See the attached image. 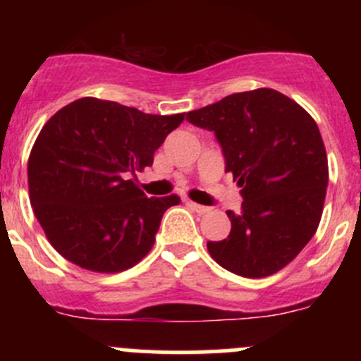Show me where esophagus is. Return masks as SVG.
<instances>
[{
	"label": "esophagus",
	"instance_id": "obj_1",
	"mask_svg": "<svg viewBox=\"0 0 361 361\" xmlns=\"http://www.w3.org/2000/svg\"><path fill=\"white\" fill-rule=\"evenodd\" d=\"M187 204L192 207V209L197 211L199 214H204V213H207V211H209V206H202V204H195L192 201H187Z\"/></svg>",
	"mask_w": 361,
	"mask_h": 361
}]
</instances>
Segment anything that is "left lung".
<instances>
[{
	"instance_id": "obj_1",
	"label": "left lung",
	"mask_w": 361,
	"mask_h": 361,
	"mask_svg": "<svg viewBox=\"0 0 361 361\" xmlns=\"http://www.w3.org/2000/svg\"><path fill=\"white\" fill-rule=\"evenodd\" d=\"M213 130L225 171L241 187V211H227V239L209 241L216 264L245 278L288 265L318 228L329 185L325 145L312 116L274 89L224 97L187 113Z\"/></svg>"
}]
</instances>
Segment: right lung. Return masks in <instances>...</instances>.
<instances>
[{
    "mask_svg": "<svg viewBox=\"0 0 361 361\" xmlns=\"http://www.w3.org/2000/svg\"><path fill=\"white\" fill-rule=\"evenodd\" d=\"M183 118L82 97L43 126L27 162L29 199L66 260L118 272L152 250L162 214L180 197L148 199L133 176L154 164L155 150Z\"/></svg>",
    "mask_w": 361,
    "mask_h": 361,
    "instance_id": "right-lung-1",
    "label": "right lung"
}]
</instances>
